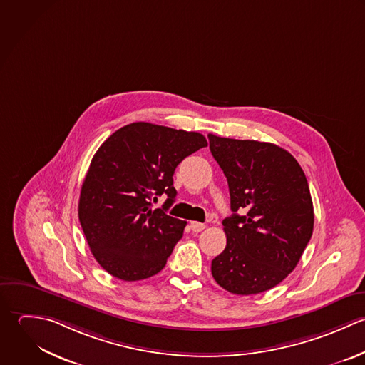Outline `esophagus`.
Here are the masks:
<instances>
[{"mask_svg":"<svg viewBox=\"0 0 365 365\" xmlns=\"http://www.w3.org/2000/svg\"><path fill=\"white\" fill-rule=\"evenodd\" d=\"M205 227H206V225H203V223H200V222H190V229H192V232H195V233L202 232Z\"/></svg>","mask_w":365,"mask_h":365,"instance_id":"obj_1","label":"esophagus"}]
</instances>
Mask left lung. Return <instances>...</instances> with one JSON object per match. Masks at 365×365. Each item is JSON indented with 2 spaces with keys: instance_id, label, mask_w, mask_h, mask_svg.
I'll use <instances>...</instances> for the list:
<instances>
[{
  "instance_id": "left-lung-1",
  "label": "left lung",
  "mask_w": 365,
  "mask_h": 365,
  "mask_svg": "<svg viewBox=\"0 0 365 365\" xmlns=\"http://www.w3.org/2000/svg\"><path fill=\"white\" fill-rule=\"evenodd\" d=\"M209 143L227 178L233 212L223 220L227 245L212 260L213 279L233 294L267 292L294 270L313 235L306 175L274 143L212 133Z\"/></svg>"
}]
</instances>
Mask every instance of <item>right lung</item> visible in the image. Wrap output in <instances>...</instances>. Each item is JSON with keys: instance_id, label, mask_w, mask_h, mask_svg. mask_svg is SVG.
I'll list each match as a JSON object with an SVG mask.
<instances>
[{"instance_id": "1", "label": "right lung", "mask_w": 365, "mask_h": 365, "mask_svg": "<svg viewBox=\"0 0 365 365\" xmlns=\"http://www.w3.org/2000/svg\"><path fill=\"white\" fill-rule=\"evenodd\" d=\"M207 146L202 133L135 122L112 133L93 155L82 183L78 216L89 249L110 276L138 282L158 274L182 239L186 222L173 205L176 166ZM165 192L162 210L150 200Z\"/></svg>"}]
</instances>
